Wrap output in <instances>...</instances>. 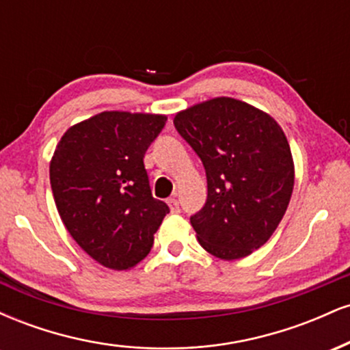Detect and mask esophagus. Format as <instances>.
<instances>
[{"instance_id": "34e87169", "label": "esophagus", "mask_w": 350, "mask_h": 350, "mask_svg": "<svg viewBox=\"0 0 350 350\" xmlns=\"http://www.w3.org/2000/svg\"><path fill=\"white\" fill-rule=\"evenodd\" d=\"M167 206H170L171 212L172 214H179L180 212V207H179V200L176 198H171L170 200H167Z\"/></svg>"}]
</instances>
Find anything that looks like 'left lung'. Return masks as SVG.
<instances>
[{"label": "left lung", "instance_id": "8db88e82", "mask_svg": "<svg viewBox=\"0 0 350 350\" xmlns=\"http://www.w3.org/2000/svg\"><path fill=\"white\" fill-rule=\"evenodd\" d=\"M174 126L206 167L207 200L191 217L200 247L220 260L248 256L268 242L290 204L295 163L284 131L230 97L178 111Z\"/></svg>", "mask_w": 350, "mask_h": 350}]
</instances>
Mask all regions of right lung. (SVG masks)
I'll return each instance as SVG.
<instances>
[{"label":"right lung","mask_w":350,"mask_h":350,"mask_svg":"<svg viewBox=\"0 0 350 350\" xmlns=\"http://www.w3.org/2000/svg\"><path fill=\"white\" fill-rule=\"evenodd\" d=\"M166 115L102 111L64 133L51 159L55 206L72 239L110 270L148 255L170 207L152 198L144 152Z\"/></svg>","instance_id":"obj_1"}]
</instances>
